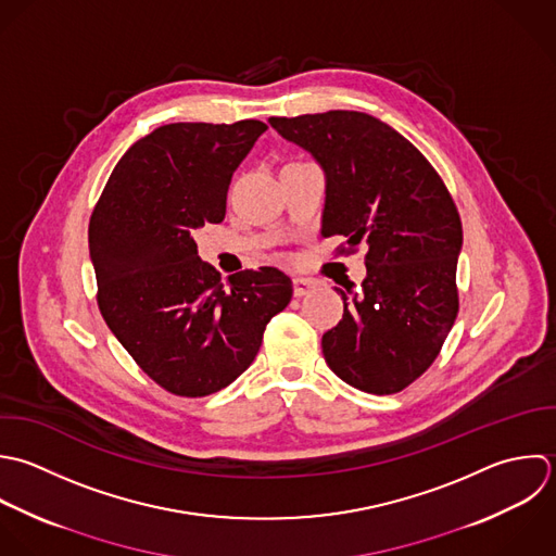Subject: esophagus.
I'll use <instances>...</instances> for the list:
<instances>
[{"label": "esophagus", "mask_w": 556, "mask_h": 556, "mask_svg": "<svg viewBox=\"0 0 556 556\" xmlns=\"http://www.w3.org/2000/svg\"><path fill=\"white\" fill-rule=\"evenodd\" d=\"M292 288H294V296H305L312 288H314V281L312 279H303V277H294L292 279Z\"/></svg>", "instance_id": "esophagus-1"}]
</instances>
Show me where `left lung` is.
Instances as JSON below:
<instances>
[{"label": "left lung", "instance_id": "1", "mask_svg": "<svg viewBox=\"0 0 556 556\" xmlns=\"http://www.w3.org/2000/svg\"><path fill=\"white\" fill-rule=\"evenodd\" d=\"M270 127L325 173L323 236L368 247L366 279L342 294V320L323 336L327 366L368 394H396L438 357L459 309V212L429 160L394 127L355 110Z\"/></svg>", "mask_w": 556, "mask_h": 556}]
</instances>
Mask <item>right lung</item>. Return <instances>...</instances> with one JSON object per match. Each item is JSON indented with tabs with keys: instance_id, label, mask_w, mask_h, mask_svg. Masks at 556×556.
I'll use <instances>...</instances> for the list:
<instances>
[{
	"instance_id": "obj_1",
	"label": "right lung",
	"mask_w": 556,
	"mask_h": 556,
	"mask_svg": "<svg viewBox=\"0 0 556 556\" xmlns=\"http://www.w3.org/2000/svg\"><path fill=\"white\" fill-rule=\"evenodd\" d=\"M266 129L253 118L162 125L125 151L90 216L101 316L170 394L197 399L236 381L292 299L290 277L273 266L223 283L192 238L225 218L231 175Z\"/></svg>"
}]
</instances>
